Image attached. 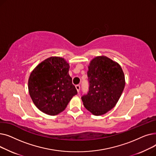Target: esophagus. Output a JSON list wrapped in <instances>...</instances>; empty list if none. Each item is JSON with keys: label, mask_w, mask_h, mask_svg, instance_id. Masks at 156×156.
<instances>
[{"label": "esophagus", "mask_w": 156, "mask_h": 156, "mask_svg": "<svg viewBox=\"0 0 156 156\" xmlns=\"http://www.w3.org/2000/svg\"><path fill=\"white\" fill-rule=\"evenodd\" d=\"M76 90H77V92H79L80 90V86L79 85H76Z\"/></svg>", "instance_id": "obj_1"}]
</instances>
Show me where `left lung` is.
Masks as SVG:
<instances>
[{"label": "left lung", "mask_w": 156, "mask_h": 156, "mask_svg": "<svg viewBox=\"0 0 156 156\" xmlns=\"http://www.w3.org/2000/svg\"><path fill=\"white\" fill-rule=\"evenodd\" d=\"M88 68L89 91L81 100L94 115H103L119 99L125 85L124 73L117 62L104 55L94 57Z\"/></svg>", "instance_id": "8db88e82"}]
</instances>
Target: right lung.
<instances>
[{
	"mask_svg": "<svg viewBox=\"0 0 156 156\" xmlns=\"http://www.w3.org/2000/svg\"><path fill=\"white\" fill-rule=\"evenodd\" d=\"M69 64L62 57H50L38 64L30 74L28 91L36 107L55 116L62 112L77 94L69 75Z\"/></svg>",
	"mask_w": 156,
	"mask_h": 156,
	"instance_id": "1",
	"label": "right lung"
}]
</instances>
